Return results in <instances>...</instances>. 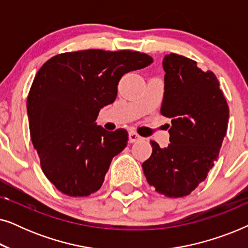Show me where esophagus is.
Listing matches in <instances>:
<instances>
[{
	"label": "esophagus",
	"instance_id": "obj_1",
	"mask_svg": "<svg viewBox=\"0 0 248 248\" xmlns=\"http://www.w3.org/2000/svg\"><path fill=\"white\" fill-rule=\"evenodd\" d=\"M141 140L142 138L139 134L135 133V132H130V133H128V142H130V143H135V142Z\"/></svg>",
	"mask_w": 248,
	"mask_h": 248
}]
</instances>
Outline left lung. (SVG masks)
<instances>
[{
    "instance_id": "8db88e82",
    "label": "left lung",
    "mask_w": 248,
    "mask_h": 248,
    "mask_svg": "<svg viewBox=\"0 0 248 248\" xmlns=\"http://www.w3.org/2000/svg\"><path fill=\"white\" fill-rule=\"evenodd\" d=\"M165 91L160 113L171 120L167 148L150 141L152 154L142 164L145 178L168 198H182L204 181L219 157L229 108L211 71L178 54L164 57Z\"/></svg>"
}]
</instances>
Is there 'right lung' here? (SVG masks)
Instances as JSON below:
<instances>
[{
	"label": "right lung",
	"instance_id": "add662e5",
	"mask_svg": "<svg viewBox=\"0 0 248 248\" xmlns=\"http://www.w3.org/2000/svg\"><path fill=\"white\" fill-rule=\"evenodd\" d=\"M154 62L132 50L87 49L60 54L37 72L27 99L30 137L44 174L70 196H88L103 185L127 132L106 131L96 120L117 96L121 78Z\"/></svg>",
	"mask_w": 248,
	"mask_h": 248
}]
</instances>
